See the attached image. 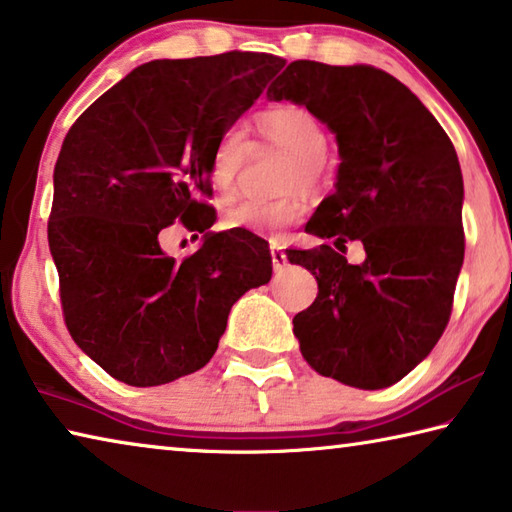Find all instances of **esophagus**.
<instances>
[{
    "label": "esophagus",
    "instance_id": "1",
    "mask_svg": "<svg viewBox=\"0 0 512 512\" xmlns=\"http://www.w3.org/2000/svg\"><path fill=\"white\" fill-rule=\"evenodd\" d=\"M270 249H272V265H274V270L279 272L288 265V256H286V251H283V247H279V245H272Z\"/></svg>",
    "mask_w": 512,
    "mask_h": 512
}]
</instances>
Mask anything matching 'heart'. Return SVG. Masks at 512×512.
<instances>
[{
	"mask_svg": "<svg viewBox=\"0 0 512 512\" xmlns=\"http://www.w3.org/2000/svg\"><path fill=\"white\" fill-rule=\"evenodd\" d=\"M254 129L263 145L290 154V165L283 177V190L317 188L324 181L326 131L322 122L304 106L281 104L261 111L254 117ZM258 147V145H256ZM251 145L245 133L226 129L217 138L208 174L213 188L222 197H231L238 188L240 174L249 161ZM306 199L290 192L279 199H245L229 206L222 215L226 229H240L258 236L281 238L283 231L304 220Z\"/></svg>",
	"mask_w": 512,
	"mask_h": 512,
	"instance_id": "obj_1",
	"label": "heart"
}]
</instances>
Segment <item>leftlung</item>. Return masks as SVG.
<instances>
[{"label": "left lung", "mask_w": 512, "mask_h": 512, "mask_svg": "<svg viewBox=\"0 0 512 512\" xmlns=\"http://www.w3.org/2000/svg\"><path fill=\"white\" fill-rule=\"evenodd\" d=\"M267 97L304 104L338 138L335 192L306 233L333 238L286 249L317 279L295 315L308 365L363 390L397 383L445 333L465 256L463 174L445 129L404 83L370 65L292 61ZM366 249L360 266L344 245Z\"/></svg>", "instance_id": "8db88e82"}]
</instances>
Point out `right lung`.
<instances>
[{"label":"right lung","mask_w":512,"mask_h":512,"mask_svg":"<svg viewBox=\"0 0 512 512\" xmlns=\"http://www.w3.org/2000/svg\"><path fill=\"white\" fill-rule=\"evenodd\" d=\"M286 58L258 52L152 61L83 111L54 167L47 222L72 340L113 379L152 388L213 358L231 306L272 276L256 233L215 222L211 152ZM174 223L205 233L183 259Z\"/></svg>","instance_id":"obj_1"}]
</instances>
